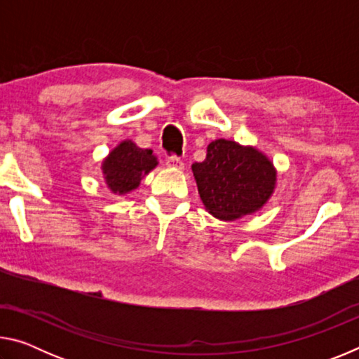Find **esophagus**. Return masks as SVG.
Wrapping results in <instances>:
<instances>
[{"instance_id": "esophagus-1", "label": "esophagus", "mask_w": 359, "mask_h": 359, "mask_svg": "<svg viewBox=\"0 0 359 359\" xmlns=\"http://www.w3.org/2000/svg\"><path fill=\"white\" fill-rule=\"evenodd\" d=\"M166 165H168L169 168L184 169V161H182L180 158H179V156H175V155H172V156H168V158H166Z\"/></svg>"}]
</instances>
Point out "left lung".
Returning a JSON list of instances; mask_svg holds the SVG:
<instances>
[{
    "instance_id": "left-lung-1",
    "label": "left lung",
    "mask_w": 359,
    "mask_h": 359,
    "mask_svg": "<svg viewBox=\"0 0 359 359\" xmlns=\"http://www.w3.org/2000/svg\"><path fill=\"white\" fill-rule=\"evenodd\" d=\"M191 169L205 209L220 220H236L263 208L277 179L261 151L226 139L210 142L205 160Z\"/></svg>"
}]
</instances>
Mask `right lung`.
I'll use <instances>...</instances> for the list:
<instances>
[{"instance_id":"add662e5","label":"right lung","mask_w":359,"mask_h":359,"mask_svg":"<svg viewBox=\"0 0 359 359\" xmlns=\"http://www.w3.org/2000/svg\"><path fill=\"white\" fill-rule=\"evenodd\" d=\"M158 165L149 149H139L135 142L123 141L102 161V174L112 193L125 194L139 187L145 174Z\"/></svg>"}]
</instances>
